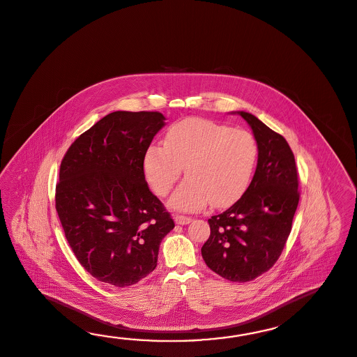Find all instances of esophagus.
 I'll use <instances>...</instances> for the list:
<instances>
[{
	"label": "esophagus",
	"mask_w": 357,
	"mask_h": 357,
	"mask_svg": "<svg viewBox=\"0 0 357 357\" xmlns=\"http://www.w3.org/2000/svg\"><path fill=\"white\" fill-rule=\"evenodd\" d=\"M192 222V218L190 216H185V215H176L175 216V222L176 224H181V225H187Z\"/></svg>",
	"instance_id": "34e87169"
}]
</instances>
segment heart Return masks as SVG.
<instances>
[{
    "label": "heart",
    "mask_w": 357,
    "mask_h": 357,
    "mask_svg": "<svg viewBox=\"0 0 357 357\" xmlns=\"http://www.w3.org/2000/svg\"><path fill=\"white\" fill-rule=\"evenodd\" d=\"M257 153V141L246 129L190 118L167 129L164 146H149L143 170L155 195L167 197L184 167L187 179L175 190L170 205L195 211L210 201L222 207L241 197L251 181Z\"/></svg>",
    "instance_id": "obj_1"
}]
</instances>
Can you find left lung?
Here are the masks:
<instances>
[{"mask_svg": "<svg viewBox=\"0 0 357 357\" xmlns=\"http://www.w3.org/2000/svg\"><path fill=\"white\" fill-rule=\"evenodd\" d=\"M259 146L257 167L246 192L224 213L208 219L201 248L207 266L230 282L246 283L278 261L300 201L294 155L283 135L252 114L238 111Z\"/></svg>", "mask_w": 357, "mask_h": 357, "instance_id": "left-lung-1", "label": "left lung"}]
</instances>
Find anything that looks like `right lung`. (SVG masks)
I'll return each mask as SVG.
<instances>
[{"mask_svg":"<svg viewBox=\"0 0 357 357\" xmlns=\"http://www.w3.org/2000/svg\"><path fill=\"white\" fill-rule=\"evenodd\" d=\"M164 120L159 111L111 112L63 155L56 211L77 260L103 283L128 287L147 277L175 227L143 170L144 152Z\"/></svg>","mask_w":357,"mask_h":357,"instance_id":"obj_1","label":"right lung"}]
</instances>
